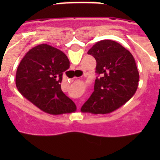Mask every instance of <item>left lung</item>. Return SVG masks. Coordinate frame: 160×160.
I'll return each instance as SVG.
<instances>
[{
    "mask_svg": "<svg viewBox=\"0 0 160 160\" xmlns=\"http://www.w3.org/2000/svg\"><path fill=\"white\" fill-rule=\"evenodd\" d=\"M87 53L95 58L98 77L94 92L82 112L107 114L125 104L136 92L139 74L133 55L111 40L97 42Z\"/></svg>",
    "mask_w": 160,
    "mask_h": 160,
    "instance_id": "8db88e82",
    "label": "left lung"
}]
</instances>
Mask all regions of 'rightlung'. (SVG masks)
Returning a JSON list of instances; mask_svg holds the SVG:
<instances>
[{
    "label": "right lung",
    "instance_id": "obj_1",
    "mask_svg": "<svg viewBox=\"0 0 160 160\" xmlns=\"http://www.w3.org/2000/svg\"><path fill=\"white\" fill-rule=\"evenodd\" d=\"M70 61L60 49L47 44L35 46L21 61L16 86L25 98L44 112L62 114L74 112L76 105L61 89L63 72Z\"/></svg>",
    "mask_w": 160,
    "mask_h": 160
}]
</instances>
